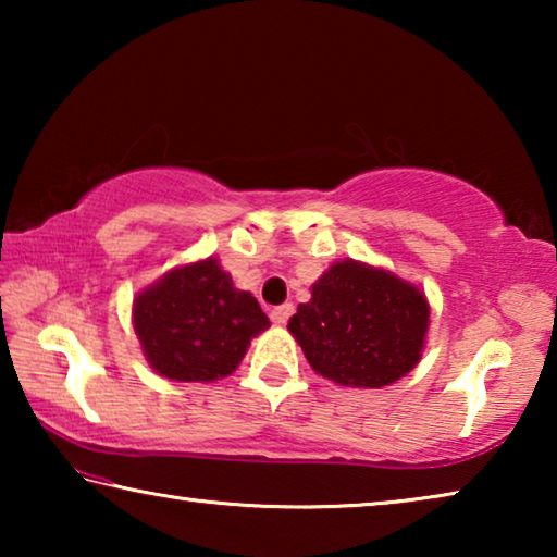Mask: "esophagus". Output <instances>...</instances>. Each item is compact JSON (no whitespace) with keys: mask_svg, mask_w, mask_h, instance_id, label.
Instances as JSON below:
<instances>
[{"mask_svg":"<svg viewBox=\"0 0 557 557\" xmlns=\"http://www.w3.org/2000/svg\"><path fill=\"white\" fill-rule=\"evenodd\" d=\"M292 312H295V307L289 305V301H285V305H280V307H275L270 312V319H272V324H277V326H282V324H287V319L292 317Z\"/></svg>","mask_w":557,"mask_h":557,"instance_id":"obj_1","label":"esophagus"}]
</instances>
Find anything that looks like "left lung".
Returning a JSON list of instances; mask_svg holds the SVG:
<instances>
[{
  "label": "left lung",
  "mask_w": 557,
  "mask_h": 557,
  "mask_svg": "<svg viewBox=\"0 0 557 557\" xmlns=\"http://www.w3.org/2000/svg\"><path fill=\"white\" fill-rule=\"evenodd\" d=\"M428 319L418 287L346 260L322 275L287 329L324 379L351 388H383L420 361Z\"/></svg>",
  "instance_id": "left-lung-1"
}]
</instances>
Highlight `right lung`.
Instances as JSON below:
<instances>
[{
	"label": "right lung",
	"instance_id": "obj_1",
	"mask_svg": "<svg viewBox=\"0 0 557 557\" xmlns=\"http://www.w3.org/2000/svg\"><path fill=\"white\" fill-rule=\"evenodd\" d=\"M135 332L147 361L169 381H215L235 371L270 319L250 292L233 287L213 258L172 270L135 299Z\"/></svg>",
	"mask_w": 557,
	"mask_h": 557
}]
</instances>
